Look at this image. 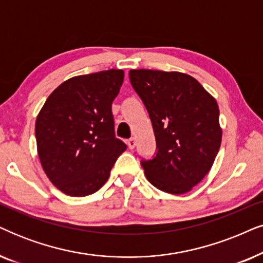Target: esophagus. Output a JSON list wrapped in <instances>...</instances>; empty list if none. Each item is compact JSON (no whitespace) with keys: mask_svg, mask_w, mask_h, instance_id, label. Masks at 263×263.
<instances>
[{"mask_svg":"<svg viewBox=\"0 0 263 263\" xmlns=\"http://www.w3.org/2000/svg\"><path fill=\"white\" fill-rule=\"evenodd\" d=\"M127 144H128V147L130 148V149H133L136 146V140L134 139V138H132V139H129L128 141H127Z\"/></svg>","mask_w":263,"mask_h":263,"instance_id":"esophagus-1","label":"esophagus"}]
</instances>
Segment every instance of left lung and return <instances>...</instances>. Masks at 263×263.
Returning a JSON list of instances; mask_svg holds the SVG:
<instances>
[{"label": "left lung", "mask_w": 263, "mask_h": 263, "mask_svg": "<svg viewBox=\"0 0 263 263\" xmlns=\"http://www.w3.org/2000/svg\"><path fill=\"white\" fill-rule=\"evenodd\" d=\"M129 78L147 108L158 148L155 158L141 162L146 179L163 192H190L220 149L216 100L196 78L176 71L130 70Z\"/></svg>", "instance_id": "1"}]
</instances>
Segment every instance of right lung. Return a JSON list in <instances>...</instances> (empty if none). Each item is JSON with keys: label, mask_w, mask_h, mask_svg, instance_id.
Instances as JSON below:
<instances>
[{"label": "right lung", "mask_w": 263, "mask_h": 263, "mask_svg": "<svg viewBox=\"0 0 263 263\" xmlns=\"http://www.w3.org/2000/svg\"><path fill=\"white\" fill-rule=\"evenodd\" d=\"M124 71L82 74L61 83L36 118L37 152L50 182L67 196L84 197L107 181L127 145L115 135L112 101Z\"/></svg>", "instance_id": "right-lung-1"}]
</instances>
